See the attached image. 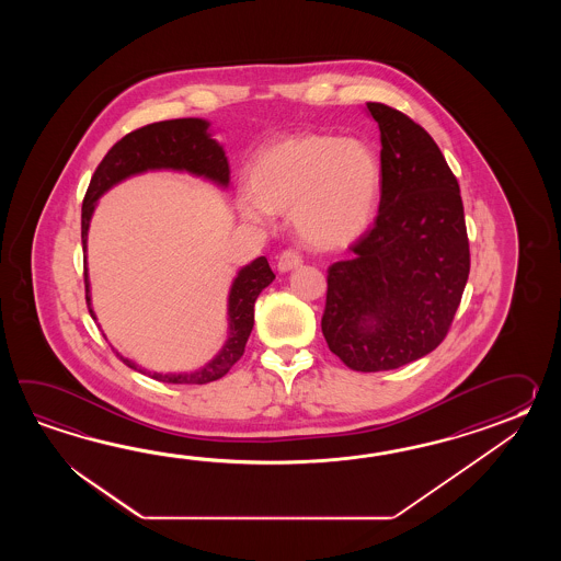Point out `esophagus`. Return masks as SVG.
<instances>
[{
  "mask_svg": "<svg viewBox=\"0 0 561 561\" xmlns=\"http://www.w3.org/2000/svg\"><path fill=\"white\" fill-rule=\"evenodd\" d=\"M300 264H302V256L297 251H293V249H286V251L280 252L278 261H276V266H278L280 273H288V271L297 268Z\"/></svg>",
  "mask_w": 561,
  "mask_h": 561,
  "instance_id": "34e87169",
  "label": "esophagus"
}]
</instances>
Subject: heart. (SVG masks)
<instances>
[{"mask_svg":"<svg viewBox=\"0 0 561 561\" xmlns=\"http://www.w3.org/2000/svg\"><path fill=\"white\" fill-rule=\"evenodd\" d=\"M240 216L266 227L288 213L312 249L334 251L357 242L381 201L382 167L369 144L331 134H295L266 146L249 168Z\"/></svg>","mask_w":561,"mask_h":561,"instance_id":"heart-1","label":"heart"}]
</instances>
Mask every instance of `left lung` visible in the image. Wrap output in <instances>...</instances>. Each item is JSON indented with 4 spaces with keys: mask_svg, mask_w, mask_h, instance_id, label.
<instances>
[{
    "mask_svg": "<svg viewBox=\"0 0 561 561\" xmlns=\"http://www.w3.org/2000/svg\"><path fill=\"white\" fill-rule=\"evenodd\" d=\"M381 130L375 225L329 266L322 334L348 369L391 370L430 355L449 333L469 276L461 192L417 122L369 102Z\"/></svg>",
    "mask_w": 561,
    "mask_h": 561,
    "instance_id": "8db88e82",
    "label": "left lung"
}]
</instances>
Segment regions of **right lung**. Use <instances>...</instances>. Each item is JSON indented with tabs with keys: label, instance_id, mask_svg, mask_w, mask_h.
<instances>
[{
	"label": "right lung",
	"instance_id": "add662e5",
	"mask_svg": "<svg viewBox=\"0 0 561 561\" xmlns=\"http://www.w3.org/2000/svg\"><path fill=\"white\" fill-rule=\"evenodd\" d=\"M208 122L201 118L167 119L148 124L144 128L126 134L122 140L114 144L104 160L95 168L94 176L85 192L82 204V247L85 251L90 218L94 213L95 201L128 176L140 174L146 170H186L196 176L213 180L220 186H227L230 180L228 160L222 146L213 140L208 134ZM275 273L271 271L268 261L259 256L256 261L240 268L234 278L230 295H228V341L222 351L216 355L206 367L194 373H148L156 381L176 382V385H204L225 377L230 367L242 357L247 341L251 336L254 324V300L271 285ZM85 302L88 310L95 319L92 302H90V280L88 268L84 266ZM130 369H140L136 363L122 357Z\"/></svg>",
	"mask_w": 561,
	"mask_h": 561
}]
</instances>
